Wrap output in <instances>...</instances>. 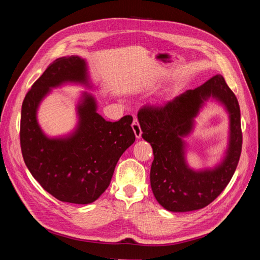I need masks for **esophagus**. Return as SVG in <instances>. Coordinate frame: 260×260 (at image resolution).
<instances>
[{"mask_svg": "<svg viewBox=\"0 0 260 260\" xmlns=\"http://www.w3.org/2000/svg\"><path fill=\"white\" fill-rule=\"evenodd\" d=\"M132 129H133V131H135L136 138H137V139H141V137H142V130H141L140 123H139V121H138L137 118H135V119H133V122H132Z\"/></svg>", "mask_w": 260, "mask_h": 260, "instance_id": "esophagus-1", "label": "esophagus"}]
</instances>
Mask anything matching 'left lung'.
I'll use <instances>...</instances> for the list:
<instances>
[{
	"mask_svg": "<svg viewBox=\"0 0 260 260\" xmlns=\"http://www.w3.org/2000/svg\"><path fill=\"white\" fill-rule=\"evenodd\" d=\"M209 98L219 101L230 114V143L216 168L194 171L185 159L184 138L191 133L194 118ZM138 120L142 138L153 148L149 178L157 202L169 211L184 212L204 208L216 200L230 182L242 151L239 102L223 77H211L161 106H144Z\"/></svg>",
	"mask_w": 260,
	"mask_h": 260,
	"instance_id": "left-lung-1",
	"label": "left lung"
}]
</instances>
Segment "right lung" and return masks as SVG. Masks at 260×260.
<instances>
[{"label": "right lung", "instance_id": "obj_1", "mask_svg": "<svg viewBox=\"0 0 260 260\" xmlns=\"http://www.w3.org/2000/svg\"><path fill=\"white\" fill-rule=\"evenodd\" d=\"M67 83L92 89L85 59L77 55L55 59L31 86L21 106V153L30 174L55 199L90 204L105 192L120 156L136 141L133 119L128 115L106 121L96 112L95 98L83 92L75 130L48 137L38 122V108L53 88Z\"/></svg>", "mask_w": 260, "mask_h": 260}]
</instances>
